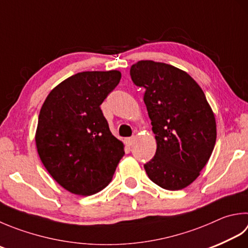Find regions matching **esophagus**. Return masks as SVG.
I'll return each instance as SVG.
<instances>
[{
    "label": "esophagus",
    "mask_w": 248,
    "mask_h": 248,
    "mask_svg": "<svg viewBox=\"0 0 248 248\" xmlns=\"http://www.w3.org/2000/svg\"><path fill=\"white\" fill-rule=\"evenodd\" d=\"M126 141V144H127L128 147H130V146H133V143H134V141H135V138L134 137H130V138H127L125 140Z\"/></svg>",
    "instance_id": "34e87169"
}]
</instances>
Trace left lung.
<instances>
[{
    "label": "left lung",
    "mask_w": 248,
    "mask_h": 248,
    "mask_svg": "<svg viewBox=\"0 0 248 248\" xmlns=\"http://www.w3.org/2000/svg\"><path fill=\"white\" fill-rule=\"evenodd\" d=\"M135 85L144 88L156 152L144 164L161 188L181 190L198 178L216 143V121L204 92L188 73L164 62L140 60L130 68Z\"/></svg>",
    "instance_id": "obj_1"
}]
</instances>
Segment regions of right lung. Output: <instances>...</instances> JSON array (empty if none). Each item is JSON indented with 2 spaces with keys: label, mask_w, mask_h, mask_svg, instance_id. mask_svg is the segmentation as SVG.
<instances>
[{
  "label": "right lung",
  "mask_w": 248,
  "mask_h": 248,
  "mask_svg": "<svg viewBox=\"0 0 248 248\" xmlns=\"http://www.w3.org/2000/svg\"><path fill=\"white\" fill-rule=\"evenodd\" d=\"M120 80L118 70L77 73L53 88L42 106L37 153L49 175L73 194L105 189L124 155L100 109Z\"/></svg>",
  "instance_id": "add662e5"
}]
</instances>
